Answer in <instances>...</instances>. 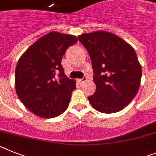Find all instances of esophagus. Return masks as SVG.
Instances as JSON below:
<instances>
[{
    "label": "esophagus",
    "mask_w": 156,
    "mask_h": 156,
    "mask_svg": "<svg viewBox=\"0 0 156 156\" xmlns=\"http://www.w3.org/2000/svg\"><path fill=\"white\" fill-rule=\"evenodd\" d=\"M86 80H87V77H83L82 79L78 80V81H79V82H80V83H83V82H85Z\"/></svg>",
    "instance_id": "1"
}]
</instances>
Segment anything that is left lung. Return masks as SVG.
I'll return each instance as SVG.
<instances>
[{
  "label": "left lung",
  "instance_id": "8db88e82",
  "mask_svg": "<svg viewBox=\"0 0 156 156\" xmlns=\"http://www.w3.org/2000/svg\"><path fill=\"white\" fill-rule=\"evenodd\" d=\"M88 52L96 90L87 97L94 109L113 114L129 104L139 90L142 69L135 50L112 33L99 30L78 37Z\"/></svg>",
  "mask_w": 156,
  "mask_h": 156
}]
</instances>
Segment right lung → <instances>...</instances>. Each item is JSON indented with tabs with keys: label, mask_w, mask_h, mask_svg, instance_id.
<instances>
[{
	"label": "right lung",
	"mask_w": 156,
	"mask_h": 156,
	"mask_svg": "<svg viewBox=\"0 0 156 156\" xmlns=\"http://www.w3.org/2000/svg\"><path fill=\"white\" fill-rule=\"evenodd\" d=\"M77 41L74 35L52 31L37 40L19 59L16 91L37 116L55 118L68 108L76 81L66 76L62 60L66 50Z\"/></svg>",
	"instance_id": "1"
}]
</instances>
